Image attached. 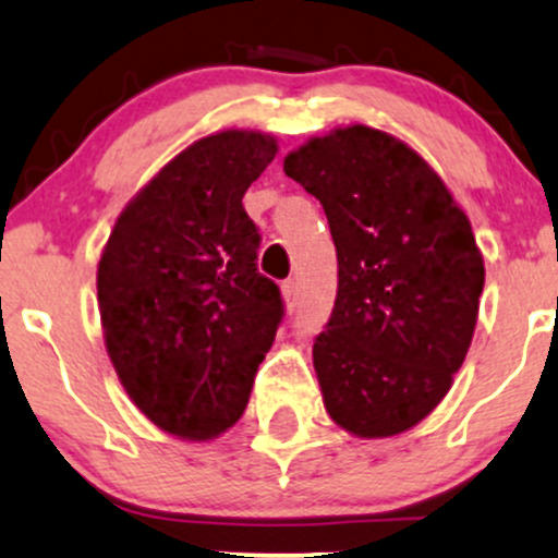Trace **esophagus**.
Returning a JSON list of instances; mask_svg holds the SVG:
<instances>
[{
	"mask_svg": "<svg viewBox=\"0 0 558 558\" xmlns=\"http://www.w3.org/2000/svg\"><path fill=\"white\" fill-rule=\"evenodd\" d=\"M280 291H283V299L288 301V304H296V301H299V280L296 278L286 280V283L280 286Z\"/></svg>",
	"mask_w": 558,
	"mask_h": 558,
	"instance_id": "34e87169",
	"label": "esophagus"
}]
</instances>
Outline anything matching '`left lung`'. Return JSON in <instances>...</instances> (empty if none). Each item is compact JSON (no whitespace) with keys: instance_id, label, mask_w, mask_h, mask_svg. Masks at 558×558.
Wrapping results in <instances>:
<instances>
[{"instance_id":"8db88e82","label":"left lung","mask_w":558,"mask_h":558,"mask_svg":"<svg viewBox=\"0 0 558 558\" xmlns=\"http://www.w3.org/2000/svg\"><path fill=\"white\" fill-rule=\"evenodd\" d=\"M317 196L338 293L312 360L330 420L390 438L444 401L477 325L485 265L440 175L390 133L345 125L283 159Z\"/></svg>"}]
</instances>
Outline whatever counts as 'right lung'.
Listing matches in <instances>:
<instances>
[{
  "mask_svg": "<svg viewBox=\"0 0 558 558\" xmlns=\"http://www.w3.org/2000/svg\"><path fill=\"white\" fill-rule=\"evenodd\" d=\"M275 155L259 131L194 141L125 204L101 252L107 354L131 401L178 438L213 440L239 422L283 319L241 204Z\"/></svg>",
  "mask_w": 558,
  "mask_h": 558,
  "instance_id": "1",
  "label": "right lung"
}]
</instances>
